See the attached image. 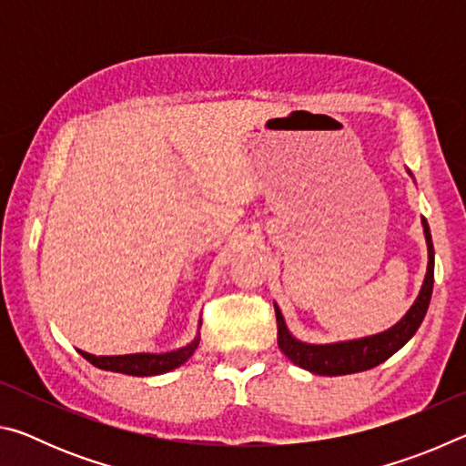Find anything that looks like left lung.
<instances>
[{"instance_id": "obj_1", "label": "left lung", "mask_w": 466, "mask_h": 466, "mask_svg": "<svg viewBox=\"0 0 466 466\" xmlns=\"http://www.w3.org/2000/svg\"><path fill=\"white\" fill-rule=\"evenodd\" d=\"M409 177L413 178L411 170H407ZM425 244H428V269H425V278L421 283L420 294H417L415 302L411 304L400 320L394 322L392 327L380 333L358 337V339H345V341H333V343H309L291 335V330L286 325V319L279 310L278 302L275 306V317H278V345L289 361L296 366L309 370L312 374L319 376H343V374H356L364 372V370L374 368L382 361L389 360L392 353H397L409 339L415 335L423 322L425 312H428L431 289H433V244L428 219L421 218Z\"/></svg>"}]
</instances>
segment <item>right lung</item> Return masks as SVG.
I'll list each match as a JSON object with an SVG mask.
<instances>
[{
	"instance_id": "right-lung-1",
	"label": "right lung",
	"mask_w": 466,
	"mask_h": 466,
	"mask_svg": "<svg viewBox=\"0 0 466 466\" xmlns=\"http://www.w3.org/2000/svg\"><path fill=\"white\" fill-rule=\"evenodd\" d=\"M201 327V322H199ZM197 345H199V333L191 343L178 350L164 351V353H125V356H94L88 351H80V356L90 361L92 366L100 370H108V372H119L129 376H157L167 374L170 370L183 366L185 361L193 356Z\"/></svg>"
}]
</instances>
